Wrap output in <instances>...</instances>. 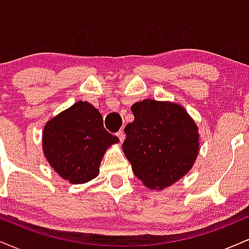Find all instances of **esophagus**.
Returning a JSON list of instances; mask_svg holds the SVG:
<instances>
[{
    "instance_id": "1",
    "label": "esophagus",
    "mask_w": 249,
    "mask_h": 249,
    "mask_svg": "<svg viewBox=\"0 0 249 249\" xmlns=\"http://www.w3.org/2000/svg\"><path fill=\"white\" fill-rule=\"evenodd\" d=\"M117 137H118L119 138V142H124V139H125V133H124V131H118V132H117Z\"/></svg>"
}]
</instances>
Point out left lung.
I'll list each match as a JSON object with an SVG mask.
<instances>
[{"label":"left lung","mask_w":249,"mask_h":249,"mask_svg":"<svg viewBox=\"0 0 249 249\" xmlns=\"http://www.w3.org/2000/svg\"><path fill=\"white\" fill-rule=\"evenodd\" d=\"M123 150L134 176L150 188H165L184 177L199 151L198 127L178 104L152 99L131 107Z\"/></svg>","instance_id":"left-lung-1"}]
</instances>
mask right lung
<instances>
[{
  "instance_id": "right-lung-1",
  "label": "right lung",
  "mask_w": 249,
  "mask_h": 249,
  "mask_svg": "<svg viewBox=\"0 0 249 249\" xmlns=\"http://www.w3.org/2000/svg\"><path fill=\"white\" fill-rule=\"evenodd\" d=\"M118 142L104 128L99 111L81 101L47 123L42 144L53 170L71 184H82L97 177L103 154Z\"/></svg>"
}]
</instances>
